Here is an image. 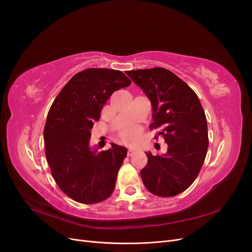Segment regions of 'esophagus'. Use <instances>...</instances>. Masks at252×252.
Listing matches in <instances>:
<instances>
[{
  "label": "esophagus",
  "instance_id": "34e87169",
  "mask_svg": "<svg viewBox=\"0 0 252 252\" xmlns=\"http://www.w3.org/2000/svg\"><path fill=\"white\" fill-rule=\"evenodd\" d=\"M133 149H130V148H129L128 149V151H127V155H128V157H131L132 155H133Z\"/></svg>",
  "mask_w": 252,
  "mask_h": 252
}]
</instances>
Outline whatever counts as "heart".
I'll return each mask as SVG.
<instances>
[{"instance_id":"heart-1","label":"heart","mask_w":252,"mask_h":252,"mask_svg":"<svg viewBox=\"0 0 252 252\" xmlns=\"http://www.w3.org/2000/svg\"><path fill=\"white\" fill-rule=\"evenodd\" d=\"M141 134V130L135 126H129L124 128L123 130L121 131V138L125 143L128 144H134L136 141L139 140Z\"/></svg>"}]
</instances>
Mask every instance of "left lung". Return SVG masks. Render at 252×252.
I'll list each match as a JSON object with an SVG mask.
<instances>
[{"label":"left lung","mask_w":252,"mask_h":252,"mask_svg":"<svg viewBox=\"0 0 252 252\" xmlns=\"http://www.w3.org/2000/svg\"><path fill=\"white\" fill-rule=\"evenodd\" d=\"M151 102L150 129H158L168 150L163 156L146 152L141 170L145 187L162 197L177 195L192 184L207 155V120L199 97L187 84L165 68L127 71ZM158 136H156V139Z\"/></svg>","instance_id":"1"}]
</instances>
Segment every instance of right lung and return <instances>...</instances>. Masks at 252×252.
<instances>
[{
  "label": "right lung",
  "mask_w": 252,
  "mask_h": 252,
  "mask_svg": "<svg viewBox=\"0 0 252 252\" xmlns=\"http://www.w3.org/2000/svg\"><path fill=\"white\" fill-rule=\"evenodd\" d=\"M131 84L120 70L88 68L74 74L53 101L44 128L46 158L60 189L82 204L111 195L126 147L111 143L97 152L89 146L94 122L110 95Z\"/></svg>",
  "instance_id": "obj_1"
}]
</instances>
